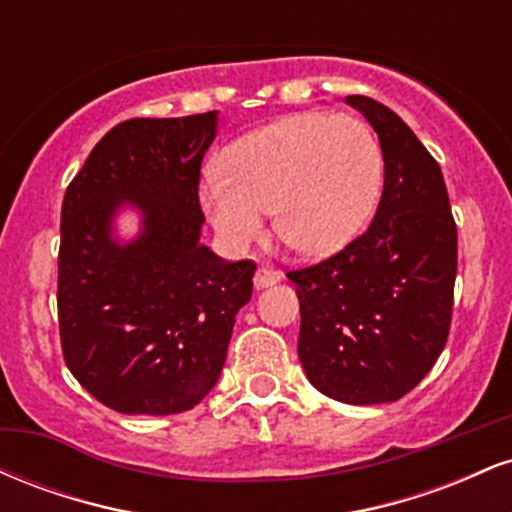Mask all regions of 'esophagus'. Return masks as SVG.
<instances>
[{
	"instance_id": "34e87169",
	"label": "esophagus",
	"mask_w": 512,
	"mask_h": 512,
	"mask_svg": "<svg viewBox=\"0 0 512 512\" xmlns=\"http://www.w3.org/2000/svg\"><path fill=\"white\" fill-rule=\"evenodd\" d=\"M279 279H281V276H279V272H274V269L257 267V272H255V289H264V286H274Z\"/></svg>"
}]
</instances>
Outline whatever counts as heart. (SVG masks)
I'll return each mask as SVG.
<instances>
[{
	"label": "heart",
	"mask_w": 512,
	"mask_h": 512,
	"mask_svg": "<svg viewBox=\"0 0 512 512\" xmlns=\"http://www.w3.org/2000/svg\"><path fill=\"white\" fill-rule=\"evenodd\" d=\"M199 182V202L231 250H245L274 209L281 240L325 255L356 236L380 185V151L351 115H291L240 137Z\"/></svg>",
	"instance_id": "heart-1"
}]
</instances>
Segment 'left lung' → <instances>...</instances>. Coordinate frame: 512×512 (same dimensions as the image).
<instances>
[{
  "mask_svg": "<svg viewBox=\"0 0 512 512\" xmlns=\"http://www.w3.org/2000/svg\"><path fill=\"white\" fill-rule=\"evenodd\" d=\"M378 132L385 185L375 219L344 250L286 276L301 303L298 358L322 395L395 402L448 342L457 226L438 161L402 117L346 96Z\"/></svg>",
  "mask_w": 512,
  "mask_h": 512,
  "instance_id": "obj_1",
  "label": "left lung"
}]
</instances>
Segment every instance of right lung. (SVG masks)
Returning a JSON list of instances; mask_svg holds the SVG:
<instances>
[{"label":"right lung","mask_w":512,"mask_h":512,"mask_svg":"<svg viewBox=\"0 0 512 512\" xmlns=\"http://www.w3.org/2000/svg\"><path fill=\"white\" fill-rule=\"evenodd\" d=\"M216 110L132 117L93 146L62 202L57 320L72 375L108 409H192L219 380L255 262L199 243V170ZM143 214V236L114 243L116 209Z\"/></svg>","instance_id":"right-lung-1"}]
</instances>
